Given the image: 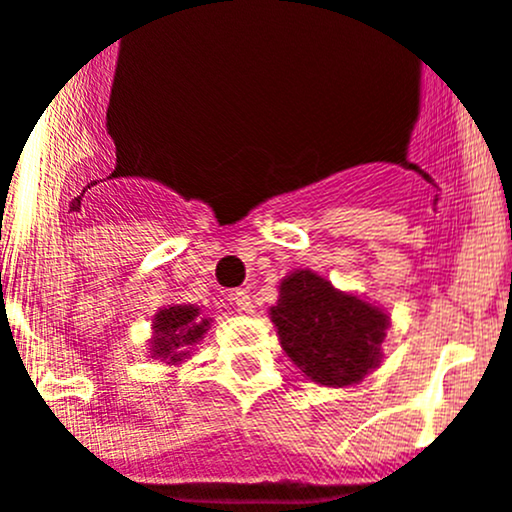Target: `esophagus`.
<instances>
[{
    "mask_svg": "<svg viewBox=\"0 0 512 512\" xmlns=\"http://www.w3.org/2000/svg\"><path fill=\"white\" fill-rule=\"evenodd\" d=\"M234 303V308L240 310V313H252L255 310V305H252V298L245 293V290H237V293H232V298H229Z\"/></svg>",
    "mask_w": 512,
    "mask_h": 512,
    "instance_id": "1",
    "label": "esophagus"
}]
</instances>
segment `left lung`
Instances as JSON below:
<instances>
[{"label": "left lung", "instance_id": "1", "mask_svg": "<svg viewBox=\"0 0 512 512\" xmlns=\"http://www.w3.org/2000/svg\"><path fill=\"white\" fill-rule=\"evenodd\" d=\"M270 321L288 358L321 386H353L381 366L391 315L300 267L278 285Z\"/></svg>", "mask_w": 512, "mask_h": 512}]
</instances>
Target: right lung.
<instances>
[{
  "mask_svg": "<svg viewBox=\"0 0 512 512\" xmlns=\"http://www.w3.org/2000/svg\"><path fill=\"white\" fill-rule=\"evenodd\" d=\"M151 338H148V353L164 364L176 366L191 356L194 346L204 338L212 326V318H204L202 308L186 303H171L159 308L151 321Z\"/></svg>",
  "mask_w": 512,
  "mask_h": 512,
  "instance_id": "obj_1",
  "label": "right lung"
}]
</instances>
